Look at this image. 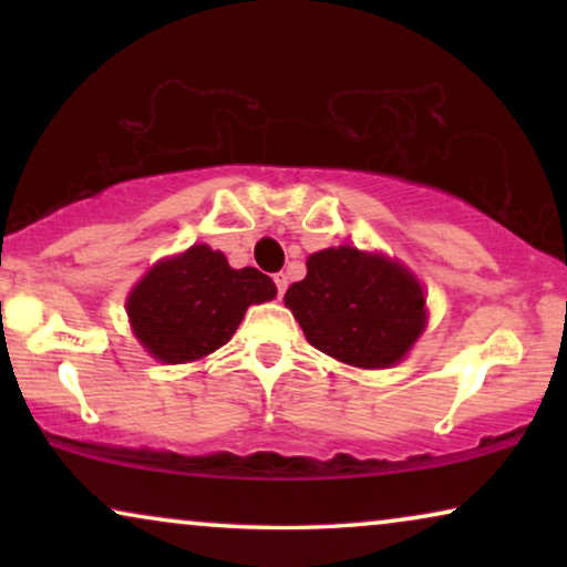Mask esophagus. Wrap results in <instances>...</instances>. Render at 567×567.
<instances>
[{
    "label": "esophagus",
    "instance_id": "34e87169",
    "mask_svg": "<svg viewBox=\"0 0 567 567\" xmlns=\"http://www.w3.org/2000/svg\"><path fill=\"white\" fill-rule=\"evenodd\" d=\"M274 281H276V289H278V297H284V291H286V286H289V278H286V274H276V276H274Z\"/></svg>",
    "mask_w": 567,
    "mask_h": 567
}]
</instances>
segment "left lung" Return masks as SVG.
Masks as SVG:
<instances>
[{"label": "left lung", "instance_id": "obj_1", "mask_svg": "<svg viewBox=\"0 0 567 567\" xmlns=\"http://www.w3.org/2000/svg\"><path fill=\"white\" fill-rule=\"evenodd\" d=\"M284 301L317 351L359 369L398 363L425 328L415 276L348 245L309 255L307 276Z\"/></svg>", "mask_w": 567, "mask_h": 567}]
</instances>
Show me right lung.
Masks as SVG:
<instances>
[{
  "instance_id": "right-lung-1",
  "label": "right lung",
  "mask_w": 567,
  "mask_h": 567,
  "mask_svg": "<svg viewBox=\"0 0 567 567\" xmlns=\"http://www.w3.org/2000/svg\"><path fill=\"white\" fill-rule=\"evenodd\" d=\"M276 297V284L258 268L235 270L221 252L193 245L162 260L126 301L136 338L165 363L198 361L235 336L250 305Z\"/></svg>"
}]
</instances>
